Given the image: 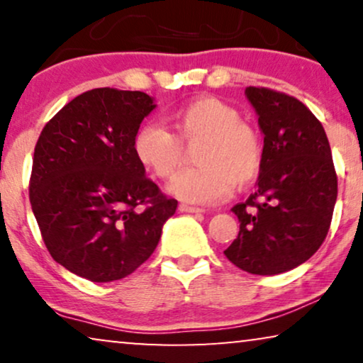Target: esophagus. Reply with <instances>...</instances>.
<instances>
[{"label":"esophagus","mask_w":363,"mask_h":363,"mask_svg":"<svg viewBox=\"0 0 363 363\" xmlns=\"http://www.w3.org/2000/svg\"><path fill=\"white\" fill-rule=\"evenodd\" d=\"M178 210L183 211V213H205V210H203V208L190 206V205H185V203H182V205L178 206Z\"/></svg>","instance_id":"1"}]
</instances>
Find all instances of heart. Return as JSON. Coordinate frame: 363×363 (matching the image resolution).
Returning <instances> with one entry per match:
<instances>
[{"mask_svg":"<svg viewBox=\"0 0 363 363\" xmlns=\"http://www.w3.org/2000/svg\"><path fill=\"white\" fill-rule=\"evenodd\" d=\"M173 133L158 123H143L133 135L137 160L160 180H170L193 148L196 163L172 183L175 196L190 203H213L259 175L264 147L259 132L240 112L215 97H198L168 116Z\"/></svg>","mask_w":363,"mask_h":363,"instance_id":"b5f03b06","label":"heart"}]
</instances>
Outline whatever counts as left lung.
Wrapping results in <instances>:
<instances>
[{
	"label": "left lung",
	"instance_id": "left-lung-1",
	"mask_svg": "<svg viewBox=\"0 0 363 363\" xmlns=\"http://www.w3.org/2000/svg\"><path fill=\"white\" fill-rule=\"evenodd\" d=\"M264 133L257 190L233 206L240 233L225 256L240 269L281 274L306 262L329 233L337 173L325 130L296 97L246 89Z\"/></svg>",
	"mask_w": 363,
	"mask_h": 363
}]
</instances>
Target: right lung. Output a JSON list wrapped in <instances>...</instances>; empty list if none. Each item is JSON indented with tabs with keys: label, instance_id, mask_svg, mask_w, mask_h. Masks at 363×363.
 <instances>
[{
	"label": "right lung",
	"instance_id": "1",
	"mask_svg": "<svg viewBox=\"0 0 363 363\" xmlns=\"http://www.w3.org/2000/svg\"><path fill=\"white\" fill-rule=\"evenodd\" d=\"M153 108L145 92L92 89L66 104L34 147L29 201L43 241L54 261L84 279L132 274L177 210L132 148Z\"/></svg>",
	"mask_w": 363,
	"mask_h": 363
}]
</instances>
